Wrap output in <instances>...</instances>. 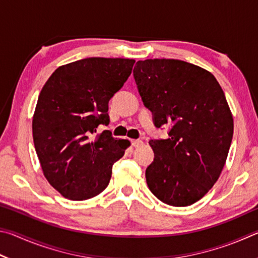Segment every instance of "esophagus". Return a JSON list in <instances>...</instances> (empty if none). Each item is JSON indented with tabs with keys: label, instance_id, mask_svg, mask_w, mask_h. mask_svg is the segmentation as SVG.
Masks as SVG:
<instances>
[{
	"label": "esophagus",
	"instance_id": "1",
	"mask_svg": "<svg viewBox=\"0 0 258 258\" xmlns=\"http://www.w3.org/2000/svg\"><path fill=\"white\" fill-rule=\"evenodd\" d=\"M143 145V141L142 140H132V146L133 147H140V146H142Z\"/></svg>",
	"mask_w": 258,
	"mask_h": 258
}]
</instances>
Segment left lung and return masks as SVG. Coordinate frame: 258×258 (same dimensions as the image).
Listing matches in <instances>:
<instances>
[{
	"label": "left lung",
	"instance_id": "obj_1",
	"mask_svg": "<svg viewBox=\"0 0 258 258\" xmlns=\"http://www.w3.org/2000/svg\"><path fill=\"white\" fill-rule=\"evenodd\" d=\"M143 104L168 139L150 140L154 161L147 184L160 202L184 207L220 177L233 137L232 113L216 78L182 60H140L133 71Z\"/></svg>",
	"mask_w": 258,
	"mask_h": 258
}]
</instances>
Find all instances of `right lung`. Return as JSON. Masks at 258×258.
<instances>
[{"mask_svg":"<svg viewBox=\"0 0 258 258\" xmlns=\"http://www.w3.org/2000/svg\"><path fill=\"white\" fill-rule=\"evenodd\" d=\"M133 59L86 58L55 69L38 95L33 139L43 174L64 198L86 200L106 189L128 140L110 131L108 103L132 73Z\"/></svg>","mask_w":258,"mask_h":258,"instance_id":"add662e5","label":"right lung"}]
</instances>
